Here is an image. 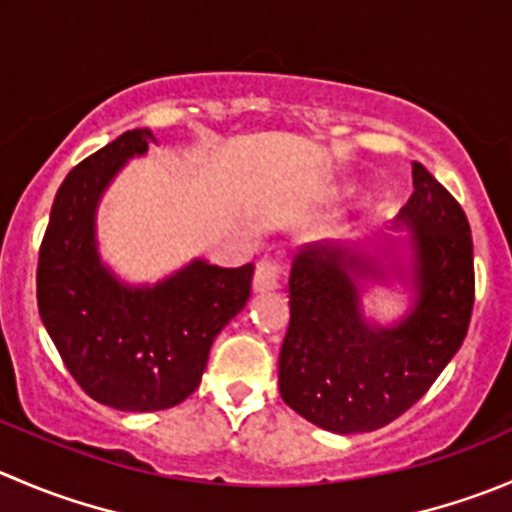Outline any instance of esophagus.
Wrapping results in <instances>:
<instances>
[{"instance_id":"1","label":"esophagus","mask_w":512,"mask_h":512,"mask_svg":"<svg viewBox=\"0 0 512 512\" xmlns=\"http://www.w3.org/2000/svg\"><path fill=\"white\" fill-rule=\"evenodd\" d=\"M282 277V265L272 257H265V260L257 262L255 277H252V290L255 292H272L280 287Z\"/></svg>"}]
</instances>
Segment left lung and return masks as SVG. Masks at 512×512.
Returning <instances> with one entry per match:
<instances>
[{"mask_svg": "<svg viewBox=\"0 0 512 512\" xmlns=\"http://www.w3.org/2000/svg\"><path fill=\"white\" fill-rule=\"evenodd\" d=\"M413 195L395 217L410 265L395 250L307 245L292 257L290 327L280 350V395L330 433H370L430 390L468 335L475 300L473 237L455 197L413 162ZM394 255L382 266L379 252ZM398 279L414 307L393 326L367 321L361 292Z\"/></svg>", "mask_w": 512, "mask_h": 512, "instance_id": "8db88e82", "label": "left lung"}]
</instances>
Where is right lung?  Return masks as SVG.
<instances>
[{
    "instance_id": "add662e5",
    "label": "right lung",
    "mask_w": 512,
    "mask_h": 512,
    "mask_svg": "<svg viewBox=\"0 0 512 512\" xmlns=\"http://www.w3.org/2000/svg\"><path fill=\"white\" fill-rule=\"evenodd\" d=\"M150 130L119 135L79 162L54 197L39 247V317L79 388L127 413L175 408L202 380L222 327L245 307L255 267L195 257L155 285L119 280L99 257L97 207Z\"/></svg>"
}]
</instances>
